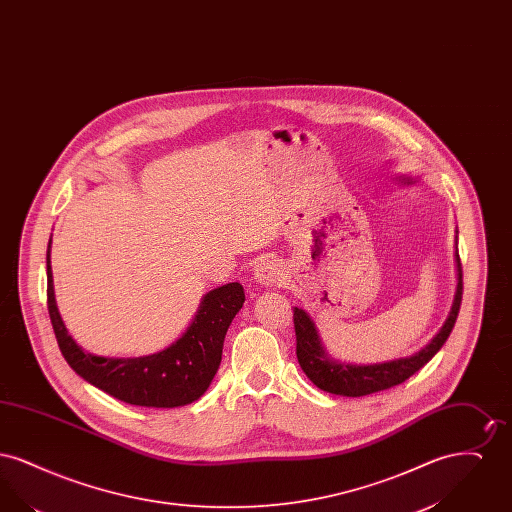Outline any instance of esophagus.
<instances>
[{"mask_svg": "<svg viewBox=\"0 0 512 512\" xmlns=\"http://www.w3.org/2000/svg\"><path fill=\"white\" fill-rule=\"evenodd\" d=\"M282 278V268L276 259L265 257L255 265V282L261 286H274Z\"/></svg>", "mask_w": 512, "mask_h": 512, "instance_id": "34e87169", "label": "esophagus"}]
</instances>
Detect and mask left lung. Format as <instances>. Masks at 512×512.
Here are the masks:
<instances>
[{"label": "left lung", "mask_w": 512, "mask_h": 512, "mask_svg": "<svg viewBox=\"0 0 512 512\" xmlns=\"http://www.w3.org/2000/svg\"><path fill=\"white\" fill-rule=\"evenodd\" d=\"M457 272H459V284H457L455 301H453L449 318L441 326L436 338L424 349L414 353L413 357L388 361L380 365H343V363L330 361L320 345L313 320L303 309L293 307V326H295V340H297L295 353L307 378L320 390L345 395V397H363L376 391L390 390L393 386H399L405 380H409L414 372H418L438 353L457 322L461 301H463V267H461L459 255H457Z\"/></svg>", "instance_id": "8db88e82"}]
</instances>
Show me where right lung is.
I'll return each mask as SVG.
<instances>
[{
    "instance_id": "1",
    "label": "right lung",
    "mask_w": 512,
    "mask_h": 512,
    "mask_svg": "<svg viewBox=\"0 0 512 512\" xmlns=\"http://www.w3.org/2000/svg\"><path fill=\"white\" fill-rule=\"evenodd\" d=\"M244 301L242 284L220 286L203 297L194 322L171 347L136 359L96 357L76 345L59 317L48 251L49 320L65 361L86 382L128 405L174 409L199 399L219 370L226 330Z\"/></svg>"
}]
</instances>
